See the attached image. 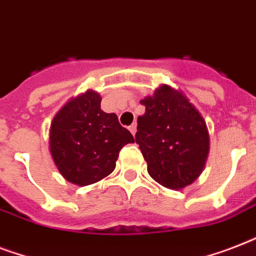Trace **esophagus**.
I'll list each match as a JSON object with an SVG mask.
<instances>
[{"mask_svg":"<svg viewBox=\"0 0 256 256\" xmlns=\"http://www.w3.org/2000/svg\"><path fill=\"white\" fill-rule=\"evenodd\" d=\"M128 130H130V132H132V136H136V124H132L128 126Z\"/></svg>","mask_w":256,"mask_h":256,"instance_id":"1","label":"esophagus"}]
</instances>
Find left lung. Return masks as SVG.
Returning a JSON list of instances; mask_svg holds the SVG:
<instances>
[{"label":"left lung","mask_w":256,"mask_h":256,"mask_svg":"<svg viewBox=\"0 0 256 256\" xmlns=\"http://www.w3.org/2000/svg\"><path fill=\"white\" fill-rule=\"evenodd\" d=\"M136 142L148 172L156 182L180 190L202 174L210 152V136L202 114L180 90L168 85L140 100Z\"/></svg>","instance_id":"left-lung-1"}]
</instances>
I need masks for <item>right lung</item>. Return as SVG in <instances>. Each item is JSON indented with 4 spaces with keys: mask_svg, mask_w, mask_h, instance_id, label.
<instances>
[{
    "mask_svg": "<svg viewBox=\"0 0 256 256\" xmlns=\"http://www.w3.org/2000/svg\"><path fill=\"white\" fill-rule=\"evenodd\" d=\"M100 92L88 90L69 100L54 116L49 148L60 174L77 186L98 182L116 168L120 150L132 144L118 116L100 110Z\"/></svg>",
    "mask_w": 256,
    "mask_h": 256,
    "instance_id": "add662e5",
    "label": "right lung"
}]
</instances>
